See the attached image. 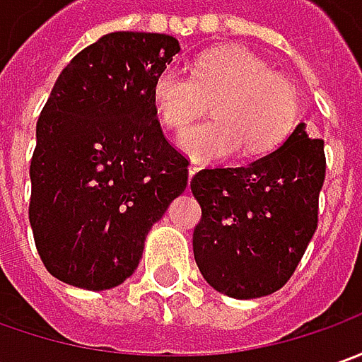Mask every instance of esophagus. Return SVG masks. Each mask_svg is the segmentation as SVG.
Returning a JSON list of instances; mask_svg holds the SVG:
<instances>
[{"label": "esophagus", "mask_w": 362, "mask_h": 362, "mask_svg": "<svg viewBox=\"0 0 362 362\" xmlns=\"http://www.w3.org/2000/svg\"><path fill=\"white\" fill-rule=\"evenodd\" d=\"M198 170H200L198 164H190V166H188V178H190V180H192V176L198 172Z\"/></svg>", "instance_id": "1"}]
</instances>
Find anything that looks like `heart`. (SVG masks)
<instances>
[{"mask_svg": "<svg viewBox=\"0 0 362 362\" xmlns=\"http://www.w3.org/2000/svg\"><path fill=\"white\" fill-rule=\"evenodd\" d=\"M152 102L162 126L180 130L210 102L214 118L200 119L180 134L182 150L198 160L260 156L284 140L296 119L291 81L270 71L240 47L206 52L192 64V76L176 68L158 71Z\"/></svg>", "mask_w": 362, "mask_h": 362, "instance_id": "obj_1", "label": "heart"}]
</instances>
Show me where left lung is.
I'll return each instance as SVG.
<instances>
[{
  "label": "left lung",
  "instance_id": "obj_1",
  "mask_svg": "<svg viewBox=\"0 0 362 362\" xmlns=\"http://www.w3.org/2000/svg\"><path fill=\"white\" fill-rule=\"evenodd\" d=\"M325 170V142L303 122L246 166L200 170L190 182L202 208L192 246L206 282L232 298L282 288L317 230Z\"/></svg>",
  "mask_w": 362,
  "mask_h": 362
}]
</instances>
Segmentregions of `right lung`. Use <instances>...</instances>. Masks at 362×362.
<instances>
[{"label": "right lung", "mask_w": 362, "mask_h": 362, "mask_svg": "<svg viewBox=\"0 0 362 362\" xmlns=\"http://www.w3.org/2000/svg\"><path fill=\"white\" fill-rule=\"evenodd\" d=\"M178 52L166 33H106L54 83L35 128L30 224L57 281L122 284L184 192L188 160L164 138L152 102V81Z\"/></svg>", "instance_id": "add662e5"}]
</instances>
